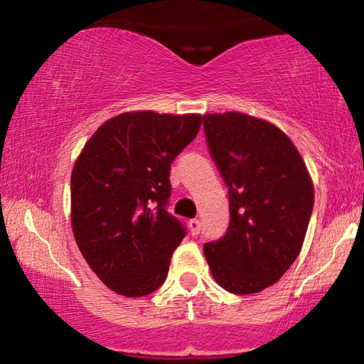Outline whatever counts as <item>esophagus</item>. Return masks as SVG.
<instances>
[{
	"instance_id": "34e87169",
	"label": "esophagus",
	"mask_w": 364,
	"mask_h": 364,
	"mask_svg": "<svg viewBox=\"0 0 364 364\" xmlns=\"http://www.w3.org/2000/svg\"><path fill=\"white\" fill-rule=\"evenodd\" d=\"M188 227H191L192 235H198V233H200V220H197V218H192V220L188 222Z\"/></svg>"
}]
</instances>
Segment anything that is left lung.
Returning a JSON list of instances; mask_svg holds the SVG:
<instances>
[{"mask_svg": "<svg viewBox=\"0 0 364 364\" xmlns=\"http://www.w3.org/2000/svg\"><path fill=\"white\" fill-rule=\"evenodd\" d=\"M208 152L228 187L230 222L203 253L215 282L235 295L265 290L296 260L315 192L300 152L273 124L240 112L207 114Z\"/></svg>", "mask_w": 364, "mask_h": 364, "instance_id": "1", "label": "left lung"}]
</instances>
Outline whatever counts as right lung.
I'll return each mask as SVG.
<instances>
[{"mask_svg":"<svg viewBox=\"0 0 364 364\" xmlns=\"http://www.w3.org/2000/svg\"><path fill=\"white\" fill-rule=\"evenodd\" d=\"M200 124V114H119L94 132L74 164V238L92 272L119 295L146 296L166 282L187 233L167 212L171 164Z\"/></svg>","mask_w":364,"mask_h":364,"instance_id":"add662e5","label":"right lung"}]
</instances>
